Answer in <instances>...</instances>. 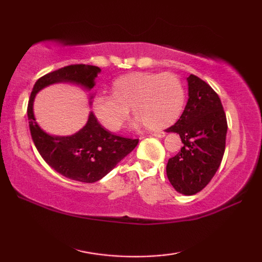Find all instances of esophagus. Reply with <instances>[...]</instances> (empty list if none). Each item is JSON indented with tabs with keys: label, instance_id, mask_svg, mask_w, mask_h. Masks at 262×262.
<instances>
[{
	"label": "esophagus",
	"instance_id": "1",
	"mask_svg": "<svg viewBox=\"0 0 262 262\" xmlns=\"http://www.w3.org/2000/svg\"><path fill=\"white\" fill-rule=\"evenodd\" d=\"M152 136H156V137H164L165 136V132H155V133H152L151 134Z\"/></svg>",
	"mask_w": 262,
	"mask_h": 262
}]
</instances>
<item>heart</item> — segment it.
I'll list each match as a JSON object with an SVG mask.
<instances>
[{"mask_svg":"<svg viewBox=\"0 0 262 262\" xmlns=\"http://www.w3.org/2000/svg\"><path fill=\"white\" fill-rule=\"evenodd\" d=\"M113 94L100 92L94 99L95 113L106 129L117 132L129 115V108L150 129L173 123L183 112L185 89L172 73H134L115 79Z\"/></svg>","mask_w":262,"mask_h":262,"instance_id":"obj_1","label":"heart"}]
</instances>
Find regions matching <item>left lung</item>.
I'll use <instances>...</instances> for the list:
<instances>
[{
	"mask_svg": "<svg viewBox=\"0 0 262 262\" xmlns=\"http://www.w3.org/2000/svg\"><path fill=\"white\" fill-rule=\"evenodd\" d=\"M188 82V100L179 120L166 132L179 134L184 147L168 159L166 176L177 192L194 195L210 183L225 150L228 122L219 95L195 75Z\"/></svg>",
	"mask_w": 262,
	"mask_h": 262,
	"instance_id": "obj_1",
	"label": "left lung"
}]
</instances>
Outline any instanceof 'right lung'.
Instances as JSON below:
<instances>
[{
    "label": "right lung",
    "instance_id": "obj_1",
    "mask_svg": "<svg viewBox=\"0 0 262 262\" xmlns=\"http://www.w3.org/2000/svg\"><path fill=\"white\" fill-rule=\"evenodd\" d=\"M98 73L100 68L96 66L70 64L43 75L35 82L28 105L31 136L43 161L66 178L81 183L100 180L135 149L139 140L105 130L92 112L86 125L74 135L52 136L35 122L33 101L41 89L59 82H69L91 90Z\"/></svg>",
    "mask_w": 262,
    "mask_h": 262
}]
</instances>
